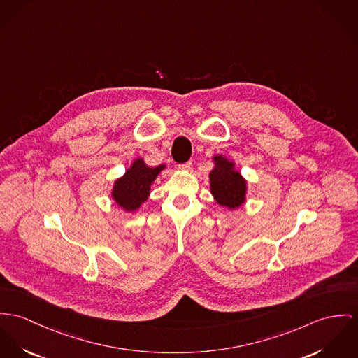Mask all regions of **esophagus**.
Segmentation results:
<instances>
[{"label":"esophagus","instance_id":"34e87169","mask_svg":"<svg viewBox=\"0 0 358 358\" xmlns=\"http://www.w3.org/2000/svg\"><path fill=\"white\" fill-rule=\"evenodd\" d=\"M178 169L189 171V170H192V162H185V164H181V165H178Z\"/></svg>","mask_w":358,"mask_h":358}]
</instances>
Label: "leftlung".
<instances>
[{"mask_svg":"<svg viewBox=\"0 0 358 358\" xmlns=\"http://www.w3.org/2000/svg\"><path fill=\"white\" fill-rule=\"evenodd\" d=\"M215 167L210 173V189L220 206L230 210L238 208L245 201L247 181L234 169V162L222 155H215Z\"/></svg>","mask_w":358,"mask_h":358,"instance_id":"left-lung-1","label":"left lung"}]
</instances>
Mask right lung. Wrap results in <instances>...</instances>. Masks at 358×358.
<instances>
[{
  "mask_svg": "<svg viewBox=\"0 0 358 358\" xmlns=\"http://www.w3.org/2000/svg\"><path fill=\"white\" fill-rule=\"evenodd\" d=\"M165 165L150 167L143 158L134 161L122 177L115 180L111 196L114 201L125 211H135L147 200L151 192V184L155 181Z\"/></svg>",
  "mask_w": 358,
  "mask_h": 358,
  "instance_id": "obj_1",
  "label": "right lung"
}]
</instances>
